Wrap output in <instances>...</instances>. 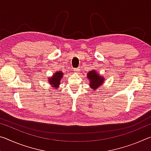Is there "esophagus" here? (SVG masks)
<instances>
[{"label":"esophagus","mask_w":151,"mask_h":151,"mask_svg":"<svg viewBox=\"0 0 151 151\" xmlns=\"http://www.w3.org/2000/svg\"><path fill=\"white\" fill-rule=\"evenodd\" d=\"M74 72H75V73L78 74L79 73H80V68H74Z\"/></svg>","instance_id":"obj_1"}]
</instances>
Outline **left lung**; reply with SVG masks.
Masks as SVG:
<instances>
[{"mask_svg":"<svg viewBox=\"0 0 151 151\" xmlns=\"http://www.w3.org/2000/svg\"><path fill=\"white\" fill-rule=\"evenodd\" d=\"M88 78L90 80V86L91 87L95 90L98 87H99L102 83H103L104 79L103 77H101L94 70L91 71L88 73Z\"/></svg>","mask_w":151,"mask_h":151,"instance_id":"obj_1","label":"left lung"}]
</instances>
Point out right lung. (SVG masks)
<instances>
[{"label": "right lung", "instance_id": "add662e5", "mask_svg": "<svg viewBox=\"0 0 151 151\" xmlns=\"http://www.w3.org/2000/svg\"><path fill=\"white\" fill-rule=\"evenodd\" d=\"M63 73L61 71H57V72H56L52 77L48 78V81H49L50 85H52L53 87L58 88V86L60 84L61 78L63 77Z\"/></svg>", "mask_w": 151, "mask_h": 151}]
</instances>
